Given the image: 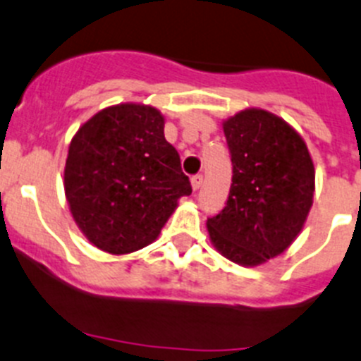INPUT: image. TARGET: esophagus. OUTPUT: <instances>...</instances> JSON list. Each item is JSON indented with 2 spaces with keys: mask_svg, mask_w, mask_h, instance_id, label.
Here are the masks:
<instances>
[{
  "mask_svg": "<svg viewBox=\"0 0 361 361\" xmlns=\"http://www.w3.org/2000/svg\"><path fill=\"white\" fill-rule=\"evenodd\" d=\"M203 184V176L202 173H196V176H192L191 177V185H192V189H200V185Z\"/></svg>",
  "mask_w": 361,
  "mask_h": 361,
  "instance_id": "34e87169",
  "label": "esophagus"
}]
</instances>
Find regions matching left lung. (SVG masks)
Masks as SVG:
<instances>
[{"label": "left lung", "mask_w": 361, "mask_h": 361, "mask_svg": "<svg viewBox=\"0 0 361 361\" xmlns=\"http://www.w3.org/2000/svg\"><path fill=\"white\" fill-rule=\"evenodd\" d=\"M233 177L226 205L207 217L217 251L255 267L300 233L314 195V165L300 135L281 117L249 109L223 124Z\"/></svg>", "instance_id": "1"}]
</instances>
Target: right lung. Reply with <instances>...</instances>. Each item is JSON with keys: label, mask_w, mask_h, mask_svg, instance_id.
I'll use <instances>...</instances> for the list:
<instances>
[{"label": "right lung", "mask_w": 361, "mask_h": 361, "mask_svg": "<svg viewBox=\"0 0 361 361\" xmlns=\"http://www.w3.org/2000/svg\"><path fill=\"white\" fill-rule=\"evenodd\" d=\"M165 119L147 105L109 106L73 137L64 191L75 223L91 244L126 255L158 238L191 182L163 133Z\"/></svg>", "instance_id": "add662e5"}]
</instances>
